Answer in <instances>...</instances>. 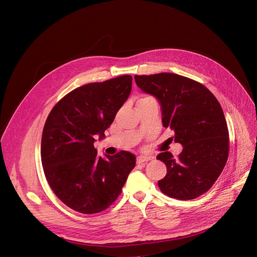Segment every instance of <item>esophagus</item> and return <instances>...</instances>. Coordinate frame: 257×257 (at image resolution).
I'll use <instances>...</instances> for the list:
<instances>
[{
    "label": "esophagus",
    "instance_id": "obj_1",
    "mask_svg": "<svg viewBox=\"0 0 257 257\" xmlns=\"http://www.w3.org/2000/svg\"><path fill=\"white\" fill-rule=\"evenodd\" d=\"M152 158L153 157H151V156H139L138 157V159H137V163L139 164V165H146L148 161H150V160H152Z\"/></svg>",
    "mask_w": 257,
    "mask_h": 257
}]
</instances>
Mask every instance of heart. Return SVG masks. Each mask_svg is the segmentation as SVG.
Returning <instances> with one entry per match:
<instances>
[{
	"label": "heart",
	"instance_id": "heart-1",
	"mask_svg": "<svg viewBox=\"0 0 257 257\" xmlns=\"http://www.w3.org/2000/svg\"><path fill=\"white\" fill-rule=\"evenodd\" d=\"M150 97H146V98H143V99H141V100H144V99H149Z\"/></svg>",
	"mask_w": 257,
	"mask_h": 257
}]
</instances>
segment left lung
<instances>
[{
	"instance_id": "obj_1",
	"label": "left lung",
	"mask_w": 257,
	"mask_h": 257,
	"mask_svg": "<svg viewBox=\"0 0 257 257\" xmlns=\"http://www.w3.org/2000/svg\"><path fill=\"white\" fill-rule=\"evenodd\" d=\"M134 79L158 101L164 127L174 130V141L183 147L178 158L168 151L156 157L168 171L158 181L161 192L178 200L206 193L219 178L229 152V133L219 101L205 86L180 75H136Z\"/></svg>"
}]
</instances>
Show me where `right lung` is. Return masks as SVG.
<instances>
[{"mask_svg":"<svg viewBox=\"0 0 257 257\" xmlns=\"http://www.w3.org/2000/svg\"><path fill=\"white\" fill-rule=\"evenodd\" d=\"M131 88L130 75L78 87L46 120L40 148L46 178L55 195L78 212L97 213L110 206L136 167L130 152L101 157L93 147L96 136L105 138Z\"/></svg>","mask_w":257,"mask_h":257,"instance_id":"right-lung-1","label":"right lung"}]
</instances>
